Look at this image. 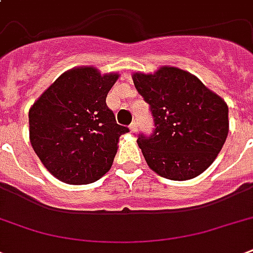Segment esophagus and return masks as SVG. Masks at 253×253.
<instances>
[{
    "mask_svg": "<svg viewBox=\"0 0 253 253\" xmlns=\"http://www.w3.org/2000/svg\"><path fill=\"white\" fill-rule=\"evenodd\" d=\"M130 131H131V132H132V134H135V132L138 131V125H136V122H132V123H131Z\"/></svg>",
    "mask_w": 253,
    "mask_h": 253,
    "instance_id": "1",
    "label": "esophagus"
}]
</instances>
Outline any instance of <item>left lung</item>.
<instances>
[{
	"instance_id": "obj_1",
	"label": "left lung",
	"mask_w": 253,
	"mask_h": 253,
	"mask_svg": "<svg viewBox=\"0 0 253 253\" xmlns=\"http://www.w3.org/2000/svg\"><path fill=\"white\" fill-rule=\"evenodd\" d=\"M132 80L155 121L154 134L138 138L148 167L173 181L200 176L226 142L227 103L194 75L176 67L136 72Z\"/></svg>"
}]
</instances>
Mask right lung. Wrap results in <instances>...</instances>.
I'll use <instances>...</instances> for the list:
<instances>
[{
  "instance_id": "add662e5",
  "label": "right lung",
  "mask_w": 253,
  "mask_h": 253,
  "mask_svg": "<svg viewBox=\"0 0 253 253\" xmlns=\"http://www.w3.org/2000/svg\"><path fill=\"white\" fill-rule=\"evenodd\" d=\"M118 73L94 67L64 72L29 111L30 142L43 166L65 184L94 182L109 172L118 150L119 126L106 97Z\"/></svg>"
}]
</instances>
